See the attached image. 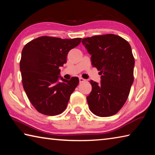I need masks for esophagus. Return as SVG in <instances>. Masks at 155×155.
<instances>
[{
  "mask_svg": "<svg viewBox=\"0 0 155 155\" xmlns=\"http://www.w3.org/2000/svg\"><path fill=\"white\" fill-rule=\"evenodd\" d=\"M85 79H84V78H79V82L81 83H84V82H85Z\"/></svg>",
  "mask_w": 155,
  "mask_h": 155,
  "instance_id": "34e87169",
  "label": "esophagus"
}]
</instances>
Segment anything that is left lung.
Wrapping results in <instances>:
<instances>
[{"mask_svg": "<svg viewBox=\"0 0 155 155\" xmlns=\"http://www.w3.org/2000/svg\"><path fill=\"white\" fill-rule=\"evenodd\" d=\"M82 43L91 54L93 67L101 71V83L90 81L87 97L90 111L97 116L117 114L127 101L134 81L135 59L129 43L114 34L86 38Z\"/></svg>", "mask_w": 155, "mask_h": 155, "instance_id": "left-lung-1", "label": "left lung"}]
</instances>
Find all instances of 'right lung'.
<instances>
[{
	"mask_svg": "<svg viewBox=\"0 0 155 155\" xmlns=\"http://www.w3.org/2000/svg\"><path fill=\"white\" fill-rule=\"evenodd\" d=\"M81 40V38L41 36L23 48L20 61L23 87L38 112L56 115L66 109L79 81L78 77L68 81L60 77L59 67L66 63L68 52L77 46Z\"/></svg>",
	"mask_w": 155,
	"mask_h": 155,
	"instance_id": "1",
	"label": "right lung"
}]
</instances>
